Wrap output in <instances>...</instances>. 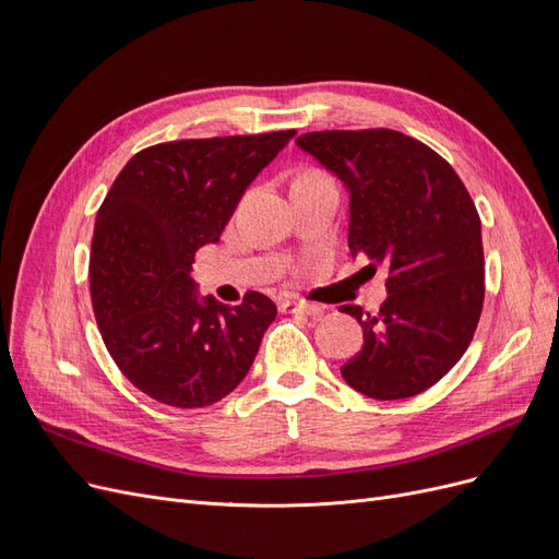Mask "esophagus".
<instances>
[{
    "mask_svg": "<svg viewBox=\"0 0 559 559\" xmlns=\"http://www.w3.org/2000/svg\"><path fill=\"white\" fill-rule=\"evenodd\" d=\"M280 308L284 312L306 314L310 319H319L321 314H324V306H319V302H310V300H282Z\"/></svg>",
    "mask_w": 559,
    "mask_h": 559,
    "instance_id": "obj_1",
    "label": "esophagus"
}]
</instances>
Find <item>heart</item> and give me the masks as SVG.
I'll use <instances>...</instances> for the list:
<instances>
[{
	"mask_svg": "<svg viewBox=\"0 0 559 559\" xmlns=\"http://www.w3.org/2000/svg\"><path fill=\"white\" fill-rule=\"evenodd\" d=\"M317 177H326V175L319 173V170H302L300 175H296L294 181H310V179H317Z\"/></svg>",
	"mask_w": 559,
	"mask_h": 559,
	"instance_id": "1",
	"label": "heart"
}]
</instances>
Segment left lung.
Listing matches in <instances>:
<instances>
[{
    "mask_svg": "<svg viewBox=\"0 0 559 559\" xmlns=\"http://www.w3.org/2000/svg\"><path fill=\"white\" fill-rule=\"evenodd\" d=\"M349 191V253L386 265L376 312L341 306L364 347L341 366L357 392L396 401L427 392L462 359L485 300L480 216L452 165L389 128L319 130L296 140Z\"/></svg>",
    "mask_w": 559,
    "mask_h": 559,
    "instance_id": "left-lung-1",
    "label": "left lung"
}]
</instances>
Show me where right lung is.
<instances>
[{
    "label": "right lung",
    "instance_id": "right-lung-1",
    "mask_svg": "<svg viewBox=\"0 0 559 559\" xmlns=\"http://www.w3.org/2000/svg\"><path fill=\"white\" fill-rule=\"evenodd\" d=\"M296 130L177 140L134 154L99 205L91 300L118 370L158 403L205 408L238 386L275 302L247 292L228 308L200 302L191 265L216 242L251 179Z\"/></svg>",
    "mask_w": 559,
    "mask_h": 559
}]
</instances>
